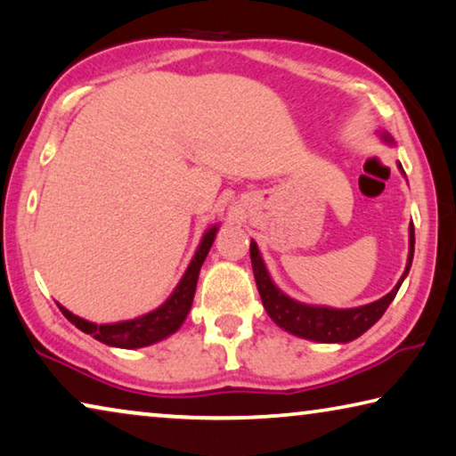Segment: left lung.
<instances>
[{
  "label": "left lung",
  "mask_w": 456,
  "mask_h": 456,
  "mask_svg": "<svg viewBox=\"0 0 456 456\" xmlns=\"http://www.w3.org/2000/svg\"><path fill=\"white\" fill-rule=\"evenodd\" d=\"M402 168V166H400ZM249 256L251 265H254V276L259 296H262L264 308L267 314L272 316V321L278 327L286 329L296 337L310 338V341H321V343H346L357 338L359 335L373 327L375 322L381 319V314L386 313L389 302L395 298L397 290H400L403 278L410 272L411 257H414V225H410V254H408V265L403 276L397 281L395 288L384 298L371 302V305L349 308V310H335V308H319V306H306L300 305L292 298H288L286 294H281L276 286L272 284L270 276H267L265 265L259 257L257 245L251 241L249 245Z\"/></svg>",
  "instance_id": "obj_1"
}]
</instances>
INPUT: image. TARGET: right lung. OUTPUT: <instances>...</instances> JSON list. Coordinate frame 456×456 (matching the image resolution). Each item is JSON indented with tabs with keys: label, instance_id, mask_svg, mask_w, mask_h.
Returning <instances> with one entry per match:
<instances>
[{
	"label": "right lung",
	"instance_id": "1",
	"mask_svg": "<svg viewBox=\"0 0 456 456\" xmlns=\"http://www.w3.org/2000/svg\"><path fill=\"white\" fill-rule=\"evenodd\" d=\"M215 233H216V227L207 231V235L202 237L197 254H194L189 270H186L183 280H180L176 290L172 292L170 298L166 300L160 308H156L154 313H148L140 316V319L118 322V324L89 322L85 319H78V316L69 313L67 308L59 305L61 313L67 316L77 329H81L83 332H86V335H93L97 341L105 345L121 346V349H137V346H146L160 341V338L178 330L180 324L184 322L186 314H189V310L192 306L194 290H197L200 265L205 262L208 249H211V245L215 241Z\"/></svg>",
	"mask_w": 456,
	"mask_h": 456
}]
</instances>
